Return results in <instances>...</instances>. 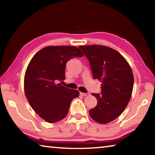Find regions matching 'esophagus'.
Segmentation results:
<instances>
[{"mask_svg": "<svg viewBox=\"0 0 155 155\" xmlns=\"http://www.w3.org/2000/svg\"><path fill=\"white\" fill-rule=\"evenodd\" d=\"M80 94H81V96H90V94H89V93H82V92H81Z\"/></svg>", "mask_w": 155, "mask_h": 155, "instance_id": "1", "label": "esophagus"}]
</instances>
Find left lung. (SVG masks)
Instances as JSON below:
<instances>
[{
  "mask_svg": "<svg viewBox=\"0 0 155 155\" xmlns=\"http://www.w3.org/2000/svg\"><path fill=\"white\" fill-rule=\"evenodd\" d=\"M90 62L94 79L101 81V93L91 94L98 103L89 114L101 124L117 118L132 95L134 78L128 63L115 50L105 46H80Z\"/></svg>",
  "mask_w": 155,
  "mask_h": 155,
  "instance_id": "8db88e82",
  "label": "left lung"
}]
</instances>
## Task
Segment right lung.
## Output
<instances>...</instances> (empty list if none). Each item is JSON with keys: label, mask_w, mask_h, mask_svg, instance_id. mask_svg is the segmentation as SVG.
<instances>
[{"label": "right lung", "mask_w": 155, "mask_h": 155, "mask_svg": "<svg viewBox=\"0 0 155 155\" xmlns=\"http://www.w3.org/2000/svg\"><path fill=\"white\" fill-rule=\"evenodd\" d=\"M83 56L75 46H46L37 52L26 70L25 92L28 103L39 116L49 123L65 117L72 101L79 91L61 84L65 78L66 63L73 57Z\"/></svg>", "instance_id": "obj_1"}]
</instances>
